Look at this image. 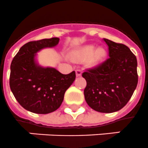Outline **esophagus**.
Instances as JSON below:
<instances>
[{"mask_svg":"<svg viewBox=\"0 0 148 148\" xmlns=\"http://www.w3.org/2000/svg\"><path fill=\"white\" fill-rule=\"evenodd\" d=\"M75 74H76V76L77 77H79L82 75V71L80 69H76L75 70Z\"/></svg>","mask_w":148,"mask_h":148,"instance_id":"obj_1","label":"esophagus"}]
</instances>
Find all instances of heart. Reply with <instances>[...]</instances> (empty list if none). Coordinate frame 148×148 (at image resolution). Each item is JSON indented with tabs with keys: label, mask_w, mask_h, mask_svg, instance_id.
I'll return each instance as SVG.
<instances>
[{
	"label": "heart",
	"mask_w": 148,
	"mask_h": 148,
	"mask_svg": "<svg viewBox=\"0 0 148 148\" xmlns=\"http://www.w3.org/2000/svg\"><path fill=\"white\" fill-rule=\"evenodd\" d=\"M106 56V49L94 45H86L75 50L72 54V59L75 61H84L88 59V64L90 66H96L100 64Z\"/></svg>",
	"instance_id": "heart-1"
}]
</instances>
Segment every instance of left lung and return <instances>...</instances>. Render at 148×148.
<instances>
[{"label":"left lung","mask_w":148,"mask_h":148,"mask_svg":"<svg viewBox=\"0 0 148 148\" xmlns=\"http://www.w3.org/2000/svg\"><path fill=\"white\" fill-rule=\"evenodd\" d=\"M109 58L102 64L82 73L87 85L85 99L89 107L112 113L127 103L138 85L137 58L127 46L108 39Z\"/></svg>","instance_id":"left-lung-1"}]
</instances>
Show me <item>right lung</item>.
Instances as JSON below:
<instances>
[{"label":"right lung","instance_id":"add662e5","mask_svg":"<svg viewBox=\"0 0 148 148\" xmlns=\"http://www.w3.org/2000/svg\"><path fill=\"white\" fill-rule=\"evenodd\" d=\"M59 41L58 37H53L27 42L13 59L10 89L19 104L29 112L49 114L58 109L66 91L75 81V71L64 75L37 62L36 53L45 48L55 47Z\"/></svg>","mask_w":148,"mask_h":148}]
</instances>
